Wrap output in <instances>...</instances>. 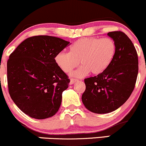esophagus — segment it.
Here are the masks:
<instances>
[{
  "mask_svg": "<svg viewBox=\"0 0 146 146\" xmlns=\"http://www.w3.org/2000/svg\"><path fill=\"white\" fill-rule=\"evenodd\" d=\"M77 81H78V80H76V79H71V80H70L69 84H73L76 82Z\"/></svg>",
  "mask_w": 146,
  "mask_h": 146,
  "instance_id": "1",
  "label": "esophagus"
}]
</instances>
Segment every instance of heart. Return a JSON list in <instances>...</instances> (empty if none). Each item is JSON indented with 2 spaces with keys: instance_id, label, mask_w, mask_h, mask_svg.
<instances>
[{
  "instance_id": "heart-1",
  "label": "heart",
  "mask_w": 146,
  "mask_h": 146,
  "mask_svg": "<svg viewBox=\"0 0 146 146\" xmlns=\"http://www.w3.org/2000/svg\"><path fill=\"white\" fill-rule=\"evenodd\" d=\"M116 44L110 38H84L70 46L69 53L60 52L55 57L56 62L66 73L71 72L81 64L82 66L72 75L82 78L90 73L101 74L113 61Z\"/></svg>"
}]
</instances>
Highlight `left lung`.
Here are the masks:
<instances>
[{"label": "left lung", "mask_w": 146, "mask_h": 146, "mask_svg": "<svg viewBox=\"0 0 146 146\" xmlns=\"http://www.w3.org/2000/svg\"><path fill=\"white\" fill-rule=\"evenodd\" d=\"M107 35L116 44L113 61L101 74L85 79L82 96L87 109L98 114L111 113L123 105L133 91L138 75V56L130 38L121 31Z\"/></svg>", "instance_id": "obj_1"}]
</instances>
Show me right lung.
<instances>
[{
    "label": "right lung",
    "mask_w": 146,
    "mask_h": 146,
    "mask_svg": "<svg viewBox=\"0 0 146 146\" xmlns=\"http://www.w3.org/2000/svg\"><path fill=\"white\" fill-rule=\"evenodd\" d=\"M61 38L33 36L9 56L7 83L10 97L23 113L44 119L56 115L70 80L55 57L69 44Z\"/></svg>",
    "instance_id": "1"
}]
</instances>
